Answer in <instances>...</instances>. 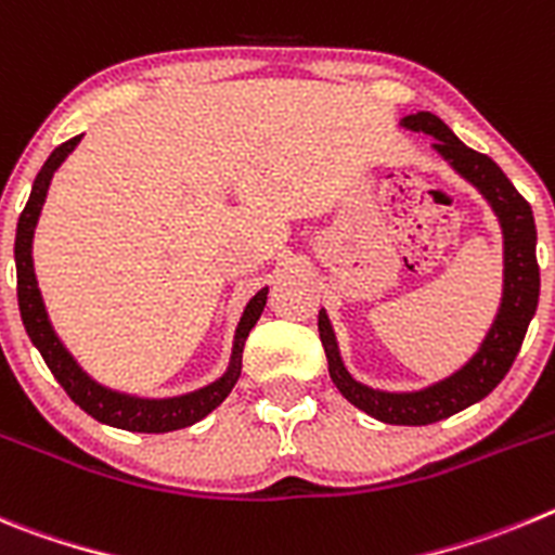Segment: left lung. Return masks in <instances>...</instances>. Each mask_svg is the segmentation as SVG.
I'll use <instances>...</instances> for the list:
<instances>
[{"label": "left lung", "mask_w": 555, "mask_h": 555, "mask_svg": "<svg viewBox=\"0 0 555 555\" xmlns=\"http://www.w3.org/2000/svg\"><path fill=\"white\" fill-rule=\"evenodd\" d=\"M401 127L431 134L434 149L448 159V166L476 184L489 207L495 209L503 229V298L495 323L470 362L459 367L453 376L431 387L414 389V392H384V389L359 384L339 359L337 339L323 309L318 314V332H321L323 351L328 359V376L353 406L392 426H428L487 398L503 382L514 357L520 353L539 301L537 227H533L531 204L517 193L506 173L495 166V159L464 146L434 113H414V116L401 118Z\"/></svg>", "instance_id": "8db88e82"}]
</instances>
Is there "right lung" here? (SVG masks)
<instances>
[{"mask_svg": "<svg viewBox=\"0 0 555 555\" xmlns=\"http://www.w3.org/2000/svg\"><path fill=\"white\" fill-rule=\"evenodd\" d=\"M79 138H82V134H77V138H72V141L66 143H60V146L49 154V159L43 163L38 177H35L27 207H24L22 218H18L16 276L18 309H22L24 328H27L33 346L41 351L43 362L49 364V371L57 378L60 387L66 389L68 398H72L79 409H85V412L91 414V417H96L99 423L124 428V431L141 434H166L177 431V428H188L193 426V423L202 421V417H207L216 406H221L223 398L232 392V387L237 384V378H241L243 346H246L248 332H251L254 323H257L259 314H262V309H266L268 287L259 289L257 296L246 304L241 323H237V332H234L232 359H229L227 373H223L221 378H216L212 384H207V387L193 389L188 396L177 398H138L127 396V392H116V389L102 387L99 382H93V378L74 362L72 353L66 351V346H63L57 334H54L33 268V234L38 216H41L43 202H47L49 182H52L54 171L63 166V159L74 152Z\"/></svg>", "mask_w": 555, "mask_h": 555, "instance_id": "add662e5", "label": "right lung"}]
</instances>
